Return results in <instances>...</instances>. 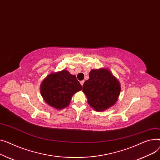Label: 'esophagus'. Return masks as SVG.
<instances>
[{"label": "esophagus", "mask_w": 160, "mask_h": 160, "mask_svg": "<svg viewBox=\"0 0 160 160\" xmlns=\"http://www.w3.org/2000/svg\"><path fill=\"white\" fill-rule=\"evenodd\" d=\"M84 81H80V83H81V85H82V86L83 85V84H84Z\"/></svg>", "instance_id": "34e87169"}]
</instances>
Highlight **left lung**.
Segmentation results:
<instances>
[{"instance_id":"left-lung-1","label":"left lung","mask_w":160,"mask_h":160,"mask_svg":"<svg viewBox=\"0 0 160 160\" xmlns=\"http://www.w3.org/2000/svg\"><path fill=\"white\" fill-rule=\"evenodd\" d=\"M120 90L118 79L105 68L92 70L89 79L82 86L88 104L98 112L113 106L118 99Z\"/></svg>"}]
</instances>
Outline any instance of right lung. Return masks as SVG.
I'll return each instance as SVG.
<instances>
[{
  "mask_svg": "<svg viewBox=\"0 0 160 160\" xmlns=\"http://www.w3.org/2000/svg\"><path fill=\"white\" fill-rule=\"evenodd\" d=\"M81 90L76 76L66 70L48 75L41 85V93L45 102L57 109L68 106L72 96Z\"/></svg>",
  "mask_w": 160,
  "mask_h": 160,
  "instance_id": "obj_1",
  "label": "right lung"
}]
</instances>
